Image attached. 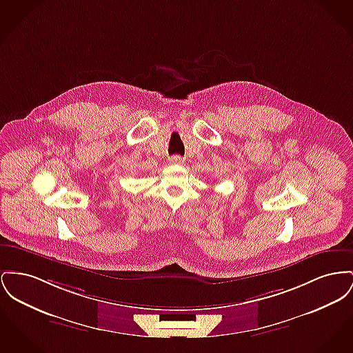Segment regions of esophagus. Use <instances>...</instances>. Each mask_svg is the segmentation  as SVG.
<instances>
[{"label":"esophagus","mask_w":353,"mask_h":353,"mask_svg":"<svg viewBox=\"0 0 353 353\" xmlns=\"http://www.w3.org/2000/svg\"><path fill=\"white\" fill-rule=\"evenodd\" d=\"M170 163H172V164H183V163H184V159L180 157V156H172V157H170Z\"/></svg>","instance_id":"34e87169"}]
</instances>
